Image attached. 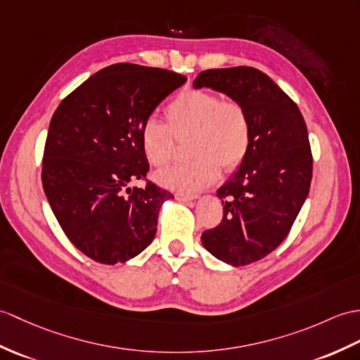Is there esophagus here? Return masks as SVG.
Returning <instances> with one entry per match:
<instances>
[{
	"label": "esophagus",
	"instance_id": "1",
	"mask_svg": "<svg viewBox=\"0 0 360 360\" xmlns=\"http://www.w3.org/2000/svg\"><path fill=\"white\" fill-rule=\"evenodd\" d=\"M174 198H176V200H179V202H190V200H195L198 196H193V195H184V193H176V195H174Z\"/></svg>",
	"mask_w": 360,
	"mask_h": 360
}]
</instances>
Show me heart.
Masks as SVG:
<instances>
[{
	"mask_svg": "<svg viewBox=\"0 0 360 360\" xmlns=\"http://www.w3.org/2000/svg\"><path fill=\"white\" fill-rule=\"evenodd\" d=\"M169 124L147 116L139 127L141 150L153 165L169 162L173 133L191 131L188 161L174 164L156 173L162 187L196 193L225 172L238 169L252 144V122L245 107L235 99H221L207 90H186L167 107Z\"/></svg>",
	"mask_w": 360,
	"mask_h": 360,
	"instance_id": "heart-1",
	"label": "heart"
}]
</instances>
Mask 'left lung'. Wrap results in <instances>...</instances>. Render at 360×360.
Here are the masks:
<instances>
[{"instance_id": "1", "label": "left lung", "mask_w": 360, "mask_h": 360, "mask_svg": "<svg viewBox=\"0 0 360 360\" xmlns=\"http://www.w3.org/2000/svg\"><path fill=\"white\" fill-rule=\"evenodd\" d=\"M195 89H212L245 107L252 144L218 190L222 221L200 236L219 261L239 266L270 255L287 238L310 191L313 158L297 105L261 70L240 65L200 72Z\"/></svg>"}]
</instances>
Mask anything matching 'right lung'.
Returning <instances> with one entry per match:
<instances>
[{
    "mask_svg": "<svg viewBox=\"0 0 360 360\" xmlns=\"http://www.w3.org/2000/svg\"><path fill=\"white\" fill-rule=\"evenodd\" d=\"M170 70L113 64L65 96L49 125L43 187L56 221L79 252L99 264L127 262L152 244L167 190L144 179L139 127L186 82Z\"/></svg>",
    "mask_w": 360,
    "mask_h": 360,
    "instance_id": "1",
    "label": "right lung"
}]
</instances>
